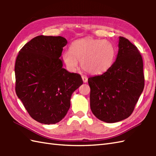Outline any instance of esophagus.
<instances>
[{"instance_id":"obj_1","label":"esophagus","mask_w":156,"mask_h":156,"mask_svg":"<svg viewBox=\"0 0 156 156\" xmlns=\"http://www.w3.org/2000/svg\"><path fill=\"white\" fill-rule=\"evenodd\" d=\"M82 80H83L84 83H86V82H88V78H87V76H82Z\"/></svg>"}]
</instances>
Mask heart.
<instances>
[{"label":"heart","mask_w":156,"mask_h":156,"mask_svg":"<svg viewBox=\"0 0 156 156\" xmlns=\"http://www.w3.org/2000/svg\"><path fill=\"white\" fill-rule=\"evenodd\" d=\"M115 54V47L111 42L87 37L73 41L69 46V51H65L62 59L69 69H75L79 60L85 72L100 74L111 67Z\"/></svg>","instance_id":"obj_1"}]
</instances>
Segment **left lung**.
Here are the masks:
<instances>
[{
  "label": "left lung",
  "instance_id": "1",
  "mask_svg": "<svg viewBox=\"0 0 156 156\" xmlns=\"http://www.w3.org/2000/svg\"><path fill=\"white\" fill-rule=\"evenodd\" d=\"M143 59L137 48L119 37L116 60L107 72L88 79L90 108L96 117L116 122L133 112L144 88Z\"/></svg>",
  "mask_w": 156,
  "mask_h": 156
}]
</instances>
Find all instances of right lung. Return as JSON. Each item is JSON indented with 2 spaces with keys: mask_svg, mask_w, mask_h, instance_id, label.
Here are the masks:
<instances>
[{
  "mask_svg": "<svg viewBox=\"0 0 156 156\" xmlns=\"http://www.w3.org/2000/svg\"><path fill=\"white\" fill-rule=\"evenodd\" d=\"M67 43L61 36L39 35L23 46L16 59V94L41 123L60 121L70 107L72 93L83 84L80 74L62 68L60 56Z\"/></svg>",
  "mask_w": 156,
  "mask_h": 156,
  "instance_id": "add662e5",
  "label": "right lung"
}]
</instances>
